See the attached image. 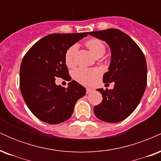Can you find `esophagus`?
Returning a JSON list of instances; mask_svg holds the SVG:
<instances>
[{
  "mask_svg": "<svg viewBox=\"0 0 161 161\" xmlns=\"http://www.w3.org/2000/svg\"><path fill=\"white\" fill-rule=\"evenodd\" d=\"M92 92H93V89H92V88H86V93L87 94L91 93Z\"/></svg>",
  "mask_w": 161,
  "mask_h": 161,
  "instance_id": "34e87169",
  "label": "esophagus"
}]
</instances>
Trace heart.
<instances>
[{
	"label": "heart",
	"instance_id": "heart-1",
	"mask_svg": "<svg viewBox=\"0 0 161 161\" xmlns=\"http://www.w3.org/2000/svg\"><path fill=\"white\" fill-rule=\"evenodd\" d=\"M86 45L92 53L96 57H101L106 51V47L104 42L98 38H92L86 42ZM78 45L74 44L66 50L65 53V63L69 67H73L75 65V56L78 51ZM101 73L97 69H86L79 68L74 72V78L77 82L85 86H91L97 80Z\"/></svg>",
	"mask_w": 161,
	"mask_h": 161
}]
</instances>
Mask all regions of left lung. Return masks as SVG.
Listing matches in <instances>:
<instances>
[{"label": "left lung", "instance_id": "1", "mask_svg": "<svg viewBox=\"0 0 161 161\" xmlns=\"http://www.w3.org/2000/svg\"><path fill=\"white\" fill-rule=\"evenodd\" d=\"M89 35L105 41L110 47L111 62L109 71L103 76V82L115 83L113 89H97L103 100L95 106L94 113L101 120L118 123L136 110L145 91V57L137 44L119 29L95 31Z\"/></svg>", "mask_w": 161, "mask_h": 161}]
</instances>
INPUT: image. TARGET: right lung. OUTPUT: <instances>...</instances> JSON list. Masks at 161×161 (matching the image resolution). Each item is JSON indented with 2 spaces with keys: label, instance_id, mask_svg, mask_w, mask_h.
<instances>
[{
  "label": "right lung",
  "instance_id": "1",
  "mask_svg": "<svg viewBox=\"0 0 161 161\" xmlns=\"http://www.w3.org/2000/svg\"><path fill=\"white\" fill-rule=\"evenodd\" d=\"M88 32L53 33L32 46L24 56L19 72V88L30 111L40 120L58 124L71 117L77 101L86 89L73 80L67 88L55 84L57 77L71 80L65 53Z\"/></svg>",
  "mask_w": 161,
  "mask_h": 161
}]
</instances>
